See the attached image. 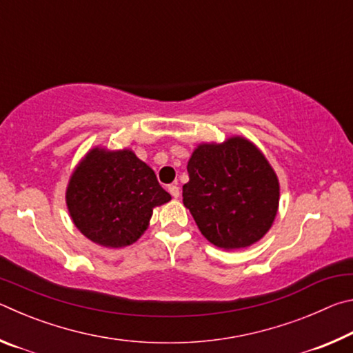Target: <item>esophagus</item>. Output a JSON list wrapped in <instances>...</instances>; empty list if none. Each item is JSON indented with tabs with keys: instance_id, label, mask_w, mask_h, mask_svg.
Segmentation results:
<instances>
[{
	"instance_id": "esophagus-1",
	"label": "esophagus",
	"mask_w": 353,
	"mask_h": 353,
	"mask_svg": "<svg viewBox=\"0 0 353 353\" xmlns=\"http://www.w3.org/2000/svg\"><path fill=\"white\" fill-rule=\"evenodd\" d=\"M168 191H170V193H171L172 198H176V199L179 198V194H181V190H179V187H177L176 183L170 185V187H168Z\"/></svg>"
}]
</instances>
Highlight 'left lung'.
Wrapping results in <instances>:
<instances>
[{
  "mask_svg": "<svg viewBox=\"0 0 353 353\" xmlns=\"http://www.w3.org/2000/svg\"><path fill=\"white\" fill-rule=\"evenodd\" d=\"M187 170L183 205L214 246L248 248L270 230L279 207V181L252 143L234 137L223 145H201Z\"/></svg>",
  "mask_w": 353,
  "mask_h": 353,
  "instance_id": "1",
  "label": "left lung"
}]
</instances>
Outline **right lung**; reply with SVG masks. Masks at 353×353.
I'll return each mask as SVG.
<instances>
[{"label":"right lung","mask_w":353,"mask_h":353,"mask_svg":"<svg viewBox=\"0 0 353 353\" xmlns=\"http://www.w3.org/2000/svg\"><path fill=\"white\" fill-rule=\"evenodd\" d=\"M170 199L155 172L129 149H93L67 188L73 223L88 240L105 248L135 243L146 230L152 208Z\"/></svg>","instance_id":"add662e5"}]
</instances>
